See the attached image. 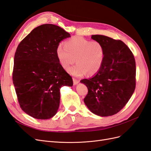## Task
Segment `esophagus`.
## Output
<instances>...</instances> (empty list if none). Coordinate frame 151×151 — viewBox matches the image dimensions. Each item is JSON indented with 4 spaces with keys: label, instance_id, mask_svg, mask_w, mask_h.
Masks as SVG:
<instances>
[{
    "label": "esophagus",
    "instance_id": "esophagus-1",
    "mask_svg": "<svg viewBox=\"0 0 151 151\" xmlns=\"http://www.w3.org/2000/svg\"><path fill=\"white\" fill-rule=\"evenodd\" d=\"M79 80H77V79H75V78H73V83H74V85H76L77 83H79Z\"/></svg>",
    "mask_w": 151,
    "mask_h": 151
}]
</instances>
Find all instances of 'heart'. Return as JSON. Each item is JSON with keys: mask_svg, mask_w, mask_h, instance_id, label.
Here are the masks:
<instances>
[{"mask_svg": "<svg viewBox=\"0 0 151 151\" xmlns=\"http://www.w3.org/2000/svg\"><path fill=\"white\" fill-rule=\"evenodd\" d=\"M65 47H57L56 55L60 65L65 70L70 68V74L81 77L86 74L94 75L101 68L105 57V50L101 43L87 40L81 36H74L65 42Z\"/></svg>", "mask_w": 151, "mask_h": 151, "instance_id": "1", "label": "heart"}]
</instances>
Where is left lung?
I'll return each instance as SVG.
<instances>
[{"label": "left lung", "mask_w": 151, "mask_h": 151, "mask_svg": "<svg viewBox=\"0 0 151 151\" xmlns=\"http://www.w3.org/2000/svg\"><path fill=\"white\" fill-rule=\"evenodd\" d=\"M91 38L103 44L105 57L101 68L94 76L81 81L88 89L84 101L95 115L112 116L125 106L135 91V58L121 40L99 35H92Z\"/></svg>", "instance_id": "left-lung-1"}]
</instances>
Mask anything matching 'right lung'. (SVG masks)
<instances>
[{
	"mask_svg": "<svg viewBox=\"0 0 151 151\" xmlns=\"http://www.w3.org/2000/svg\"><path fill=\"white\" fill-rule=\"evenodd\" d=\"M70 35L58 26L36 27L18 45L12 81L21 108L36 119L47 120L57 112L60 89L72 86V77L58 62L56 49Z\"/></svg>",
	"mask_w": 151,
	"mask_h": 151,
	"instance_id": "1",
	"label": "right lung"
}]
</instances>
